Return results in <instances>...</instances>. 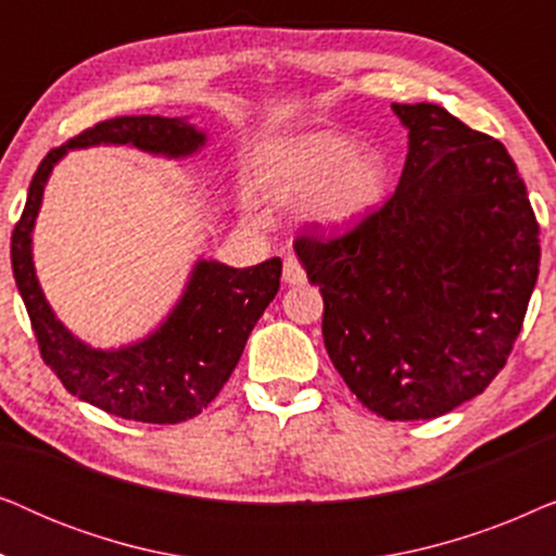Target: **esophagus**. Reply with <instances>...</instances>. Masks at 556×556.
Instances as JSON below:
<instances>
[{"label":"esophagus","instance_id":"34e87169","mask_svg":"<svg viewBox=\"0 0 556 556\" xmlns=\"http://www.w3.org/2000/svg\"><path fill=\"white\" fill-rule=\"evenodd\" d=\"M283 280L288 286H303V283H306V270H303L299 257H286Z\"/></svg>","mask_w":556,"mask_h":556}]
</instances>
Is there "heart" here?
Returning a JSON list of instances; mask_svg holds the SVG:
<instances>
[{
    "instance_id": "1",
    "label": "heart",
    "mask_w": 556,
    "mask_h": 556,
    "mask_svg": "<svg viewBox=\"0 0 556 556\" xmlns=\"http://www.w3.org/2000/svg\"><path fill=\"white\" fill-rule=\"evenodd\" d=\"M356 143L337 131L295 136L265 154L257 185L270 200H306V217L324 227H349L384 194V164L354 154Z\"/></svg>"
}]
</instances>
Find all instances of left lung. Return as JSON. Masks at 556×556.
I'll return each instance as SVG.
<instances>
[{"label":"left lung","instance_id":"left-lung-1","mask_svg":"<svg viewBox=\"0 0 556 556\" xmlns=\"http://www.w3.org/2000/svg\"><path fill=\"white\" fill-rule=\"evenodd\" d=\"M409 128L400 185L354 227L293 240L324 295V344L384 420H430L504 369L539 276V223L504 143L435 103Z\"/></svg>","mask_w":556,"mask_h":556}]
</instances>
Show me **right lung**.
Segmentation results:
<instances>
[{
  "instance_id": "right-lung-1",
  "label": "right lung",
  "mask_w": 556,
  "mask_h": 556,
  "mask_svg": "<svg viewBox=\"0 0 556 556\" xmlns=\"http://www.w3.org/2000/svg\"><path fill=\"white\" fill-rule=\"evenodd\" d=\"M96 143H131L166 156H187L204 143V134L179 118L121 116L86 128L63 147L50 149L37 166L22 217L12 232V270L25 301L40 356L75 397L124 420L177 425L192 420L217 397L238 367L245 341L276 299L280 257L253 268L197 263L179 306L139 344L98 352L80 344L52 314L33 265V225L52 166L67 149Z\"/></svg>"
}]
</instances>
